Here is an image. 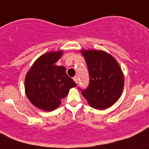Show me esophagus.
Returning a JSON list of instances; mask_svg holds the SVG:
<instances>
[{"label": "esophagus", "instance_id": "obj_1", "mask_svg": "<svg viewBox=\"0 0 149 149\" xmlns=\"http://www.w3.org/2000/svg\"><path fill=\"white\" fill-rule=\"evenodd\" d=\"M73 80H74V81L76 82V84H78V82H79V80H78V76H74V77H73Z\"/></svg>", "mask_w": 149, "mask_h": 149}]
</instances>
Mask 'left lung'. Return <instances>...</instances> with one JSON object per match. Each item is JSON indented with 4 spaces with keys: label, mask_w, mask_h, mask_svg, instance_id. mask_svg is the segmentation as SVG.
<instances>
[{
    "label": "left lung",
    "mask_w": 149,
    "mask_h": 149,
    "mask_svg": "<svg viewBox=\"0 0 149 149\" xmlns=\"http://www.w3.org/2000/svg\"><path fill=\"white\" fill-rule=\"evenodd\" d=\"M89 74V84L81 94L91 107L105 109L120 97L124 88V75L112 55L103 50L82 49ZM81 90V89H80Z\"/></svg>",
    "instance_id": "obj_1"
}]
</instances>
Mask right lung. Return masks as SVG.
<instances>
[{"label":"right lung","mask_w":149,"mask_h":149,"mask_svg":"<svg viewBox=\"0 0 149 149\" xmlns=\"http://www.w3.org/2000/svg\"><path fill=\"white\" fill-rule=\"evenodd\" d=\"M63 53L62 50H58L42 55L34 61L25 77V93L29 100L46 112L57 109L61 99L76 86L66 73L65 68L55 64Z\"/></svg>","instance_id":"1"}]
</instances>
